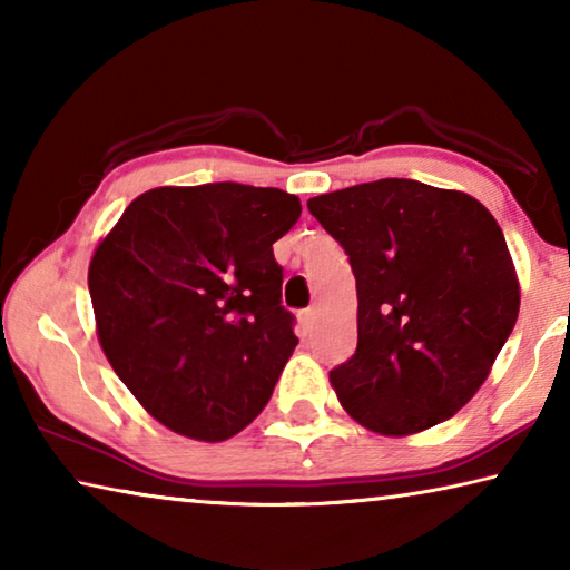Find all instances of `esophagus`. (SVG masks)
Instances as JSON below:
<instances>
[{
    "label": "esophagus",
    "instance_id": "esophagus-1",
    "mask_svg": "<svg viewBox=\"0 0 570 570\" xmlns=\"http://www.w3.org/2000/svg\"><path fill=\"white\" fill-rule=\"evenodd\" d=\"M316 322V312L314 308H304V312H298V326H302V332H308Z\"/></svg>",
    "mask_w": 570,
    "mask_h": 570
}]
</instances>
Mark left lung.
<instances>
[{"label":"left lung","instance_id":"obj_1","mask_svg":"<svg viewBox=\"0 0 570 570\" xmlns=\"http://www.w3.org/2000/svg\"><path fill=\"white\" fill-rule=\"evenodd\" d=\"M306 206L356 278V352L330 372L346 414L387 438L450 420L488 380L518 320V274L493 214L468 193L407 178Z\"/></svg>","mask_w":570,"mask_h":570}]
</instances>
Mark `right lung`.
Returning a JSON list of instances; mask_svg holds the SVG:
<instances>
[{
	"label": "right lung",
	"instance_id": "obj_1",
	"mask_svg": "<svg viewBox=\"0 0 570 570\" xmlns=\"http://www.w3.org/2000/svg\"><path fill=\"white\" fill-rule=\"evenodd\" d=\"M302 200L244 183L160 186L125 208L90 258L105 356L168 430L220 442L254 422L298 340L274 244Z\"/></svg>",
	"mask_w": 570,
	"mask_h": 570
}]
</instances>
